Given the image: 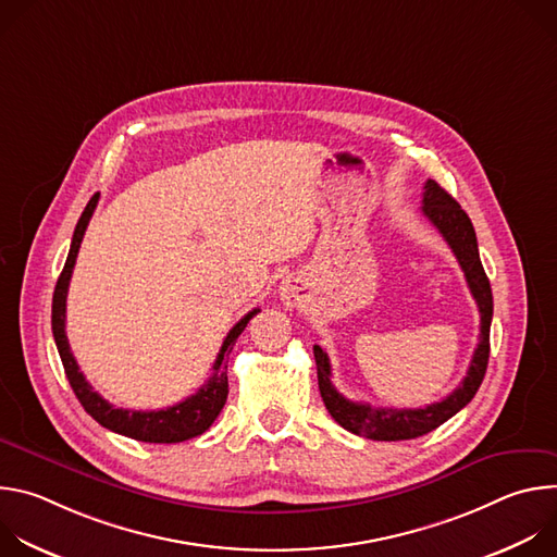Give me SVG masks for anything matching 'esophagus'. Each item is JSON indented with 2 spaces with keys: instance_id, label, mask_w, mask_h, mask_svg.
I'll return each instance as SVG.
<instances>
[{
  "instance_id": "34e87169",
  "label": "esophagus",
  "mask_w": 557,
  "mask_h": 557,
  "mask_svg": "<svg viewBox=\"0 0 557 557\" xmlns=\"http://www.w3.org/2000/svg\"><path fill=\"white\" fill-rule=\"evenodd\" d=\"M282 297H284L286 301H295V299H299V286H295V284H286V286H282Z\"/></svg>"
}]
</instances>
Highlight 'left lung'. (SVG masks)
Returning <instances> with one entry per match:
<instances>
[{
  "label": "left lung",
  "instance_id": "left-lung-1",
  "mask_svg": "<svg viewBox=\"0 0 557 557\" xmlns=\"http://www.w3.org/2000/svg\"><path fill=\"white\" fill-rule=\"evenodd\" d=\"M423 189L425 191H423L421 211L445 237V243L454 251L465 273L467 286L475 304H479V312H481L479 348L473 350L467 376L449 396H445L443 401H436L419 410H394V408H372L370 404L348 401L344 394L335 389L331 381V359L326 350L322 346H312L314 363H317V381H320V392H322L326 410L344 430L372 441H408V438L423 436L436 430L438 425H443L447 419H451L473 399V394L479 392L485 379V370L490 361V326H492V314H494V297H492L490 280L481 264L473 224L469 215L460 209V205L436 181H428Z\"/></svg>",
  "mask_w": 557,
  "mask_h": 557
}]
</instances>
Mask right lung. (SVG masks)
Segmentation results:
<instances>
[{
  "instance_id": "obj_1",
  "label": "right lung",
  "mask_w": 557,
  "mask_h": 557,
  "mask_svg": "<svg viewBox=\"0 0 557 557\" xmlns=\"http://www.w3.org/2000/svg\"><path fill=\"white\" fill-rule=\"evenodd\" d=\"M99 202V194H95L88 202V207L84 209L82 218L76 222L74 235H72V245H70V253L65 260V267L57 280L54 286V295H52V335H54V344L65 370V376L76 394V399L82 401L84 410L103 428L129 436L134 441H143V443H181V441H189L194 436H200L202 432H207L211 428V423L218 419L220 410L226 404V394H228V381H226V357L233 350L235 339L240 337V333L247 329V324L251 322V317L260 312V308H253L251 312H247L240 322H237L228 335L222 342V348L215 357L213 363V374L209 376V381L196 392L191 394L189 399L168 408V410H151V412H140V410H123V408H114L112 404H108L99 392L92 389V385L86 381L84 372L78 370L74 355L70 352V344L65 337V297H67V286H70V277H72V269L76 262V253L78 247H82L84 233L88 228V222L97 209Z\"/></svg>"
}]
</instances>
